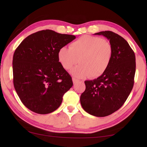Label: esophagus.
<instances>
[{"label":"esophagus","instance_id":"1","mask_svg":"<svg viewBox=\"0 0 147 147\" xmlns=\"http://www.w3.org/2000/svg\"><path fill=\"white\" fill-rule=\"evenodd\" d=\"M72 80H73V82L74 84H75L76 83H77V82H78L79 81L78 80L76 79L75 78H72Z\"/></svg>","mask_w":147,"mask_h":147}]
</instances>
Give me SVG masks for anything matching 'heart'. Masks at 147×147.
Wrapping results in <instances>:
<instances>
[{
    "instance_id": "b5f03b06",
    "label": "heart",
    "mask_w": 147,
    "mask_h": 147,
    "mask_svg": "<svg viewBox=\"0 0 147 147\" xmlns=\"http://www.w3.org/2000/svg\"><path fill=\"white\" fill-rule=\"evenodd\" d=\"M112 54V46L108 41L98 37L83 36L71 43L69 49L65 47L59 49L58 58L65 69H70L78 61L80 63L71 69L72 75L94 78L106 71Z\"/></svg>"
}]
</instances>
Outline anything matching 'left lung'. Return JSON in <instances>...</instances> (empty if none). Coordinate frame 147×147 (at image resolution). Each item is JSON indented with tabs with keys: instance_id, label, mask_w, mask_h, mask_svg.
I'll use <instances>...</instances> for the list:
<instances>
[{
	"instance_id": "left-lung-1",
	"label": "left lung",
	"mask_w": 147,
	"mask_h": 147,
	"mask_svg": "<svg viewBox=\"0 0 147 147\" xmlns=\"http://www.w3.org/2000/svg\"><path fill=\"white\" fill-rule=\"evenodd\" d=\"M94 35L103 36L113 48L108 69L97 78L86 80V90L80 96L82 107L95 117L111 115L121 108L128 97L134 83L136 56L128 42L111 31Z\"/></svg>"
}]
</instances>
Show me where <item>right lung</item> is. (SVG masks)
<instances>
[{"label":"right lung","mask_w":147,"mask_h":147,"mask_svg":"<svg viewBox=\"0 0 147 147\" xmlns=\"http://www.w3.org/2000/svg\"><path fill=\"white\" fill-rule=\"evenodd\" d=\"M75 38L45 30L30 35L16 49L12 63L13 85L30 110L47 114L61 105L63 94L73 83L59 63L58 53Z\"/></svg>","instance_id":"add662e5"}]
</instances>
